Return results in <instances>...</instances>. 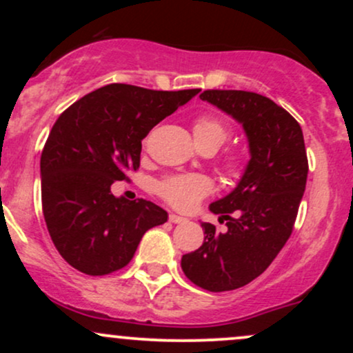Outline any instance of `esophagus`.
<instances>
[{"mask_svg": "<svg viewBox=\"0 0 353 353\" xmlns=\"http://www.w3.org/2000/svg\"><path fill=\"white\" fill-rule=\"evenodd\" d=\"M169 221H171L172 224H184V222H188V219L177 216V214H171V216H169Z\"/></svg>", "mask_w": 353, "mask_h": 353, "instance_id": "esophagus-1", "label": "esophagus"}]
</instances>
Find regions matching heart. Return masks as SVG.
Wrapping results in <instances>:
<instances>
[{"label":"heart","instance_id":"1","mask_svg":"<svg viewBox=\"0 0 353 353\" xmlns=\"http://www.w3.org/2000/svg\"><path fill=\"white\" fill-rule=\"evenodd\" d=\"M192 134L201 149L217 151L229 139V125L214 114H202L192 123ZM245 156L242 152H229L222 159V172L228 177H241L245 171ZM212 181L202 174H174L157 182L156 190L163 201L179 210H192L212 192Z\"/></svg>","mask_w":353,"mask_h":353}]
</instances>
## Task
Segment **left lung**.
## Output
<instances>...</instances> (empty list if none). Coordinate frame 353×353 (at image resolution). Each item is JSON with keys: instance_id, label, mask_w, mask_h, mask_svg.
I'll use <instances>...</instances> for the list:
<instances>
[{"instance_id": "1", "label": "left lung", "mask_w": 353, "mask_h": 353, "mask_svg": "<svg viewBox=\"0 0 353 353\" xmlns=\"http://www.w3.org/2000/svg\"><path fill=\"white\" fill-rule=\"evenodd\" d=\"M199 98L239 121L249 141L250 161L237 188L209 208L228 230L202 222L204 244L181 259L190 282L225 292L259 277L289 241L309 161L301 124L272 99L236 89H208Z\"/></svg>"}]
</instances>
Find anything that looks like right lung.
Masks as SVG:
<instances>
[{
    "label": "right lung",
    "mask_w": 353,
    "mask_h": 353,
    "mask_svg": "<svg viewBox=\"0 0 353 353\" xmlns=\"http://www.w3.org/2000/svg\"><path fill=\"white\" fill-rule=\"evenodd\" d=\"M201 89L154 91L108 84L58 117L41 152V201L52 244L68 264L108 275L134 257L145 230L168 221L151 201L116 197L111 185L137 171L141 141Z\"/></svg>",
    "instance_id": "right-lung-1"
}]
</instances>
